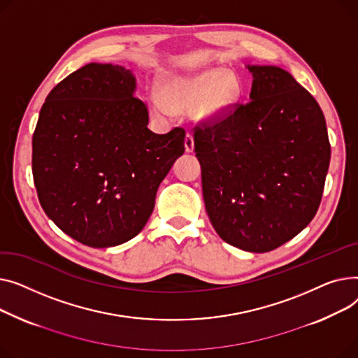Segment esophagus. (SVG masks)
<instances>
[{"label":"esophagus","mask_w":358,"mask_h":358,"mask_svg":"<svg viewBox=\"0 0 358 358\" xmlns=\"http://www.w3.org/2000/svg\"><path fill=\"white\" fill-rule=\"evenodd\" d=\"M185 147H186V152L191 153L194 152V137L191 133H186V137H185Z\"/></svg>","instance_id":"obj_1"}]
</instances>
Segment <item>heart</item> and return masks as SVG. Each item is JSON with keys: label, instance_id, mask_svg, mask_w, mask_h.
Segmentation results:
<instances>
[{"label": "heart", "instance_id": "1", "mask_svg": "<svg viewBox=\"0 0 358 358\" xmlns=\"http://www.w3.org/2000/svg\"><path fill=\"white\" fill-rule=\"evenodd\" d=\"M240 95V80L233 72L206 71L192 76H179L167 80L160 96L152 95V107L159 115L169 110L191 113L198 110L203 117L214 118L225 114Z\"/></svg>", "mask_w": 358, "mask_h": 358}]
</instances>
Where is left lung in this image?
<instances>
[{
  "label": "left lung",
  "mask_w": 358,
  "mask_h": 358,
  "mask_svg": "<svg viewBox=\"0 0 358 358\" xmlns=\"http://www.w3.org/2000/svg\"><path fill=\"white\" fill-rule=\"evenodd\" d=\"M247 103L194 127L205 208L218 236L266 253L317 214L331 159L322 110L289 72L248 66Z\"/></svg>",
  "instance_id": "8db88e82"
}]
</instances>
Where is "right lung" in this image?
<instances>
[{
  "mask_svg": "<svg viewBox=\"0 0 358 358\" xmlns=\"http://www.w3.org/2000/svg\"><path fill=\"white\" fill-rule=\"evenodd\" d=\"M133 73L90 63L50 91L33 133V179L46 215L96 248L136 237L159 185L185 152V130L147 129Z\"/></svg>",
  "mask_w": 358,
  "mask_h": 358,
  "instance_id": "right-lung-1",
  "label": "right lung"
}]
</instances>
